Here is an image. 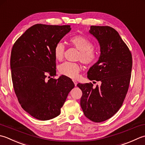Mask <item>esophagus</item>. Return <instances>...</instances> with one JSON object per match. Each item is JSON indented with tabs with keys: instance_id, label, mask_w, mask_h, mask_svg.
Returning <instances> with one entry per match:
<instances>
[{
	"instance_id": "1",
	"label": "esophagus",
	"mask_w": 145,
	"mask_h": 145,
	"mask_svg": "<svg viewBox=\"0 0 145 145\" xmlns=\"http://www.w3.org/2000/svg\"><path fill=\"white\" fill-rule=\"evenodd\" d=\"M72 81H73L74 84V85H75V86H76L77 83H78V82H77V81H76V80H72Z\"/></svg>"
}]
</instances>
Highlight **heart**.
<instances>
[{
  "instance_id": "heart-1",
  "label": "heart",
  "mask_w": 145,
  "mask_h": 145,
  "mask_svg": "<svg viewBox=\"0 0 145 145\" xmlns=\"http://www.w3.org/2000/svg\"><path fill=\"white\" fill-rule=\"evenodd\" d=\"M69 42L79 51L78 59L86 65L95 64L99 58V52L96 48L93 47L91 41L82 35H75L69 39ZM64 46L59 42L54 49V55L56 60L61 61L63 59ZM59 72L62 75L71 79L78 77L81 71V66L78 63L65 62L59 66Z\"/></svg>"
}]
</instances>
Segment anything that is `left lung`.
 <instances>
[{"label":"left lung","instance_id":"8db88e82","mask_svg":"<svg viewBox=\"0 0 145 145\" xmlns=\"http://www.w3.org/2000/svg\"><path fill=\"white\" fill-rule=\"evenodd\" d=\"M89 33L98 41L101 54L90 67L88 78L101 82L78 83L82 91L80 105L85 116L93 122L110 119L121 107L131 79L132 56L118 32L110 26L91 25Z\"/></svg>","mask_w":145,"mask_h":145}]
</instances>
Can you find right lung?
<instances>
[{"instance_id": "add662e5", "label": "right lung", "mask_w": 145, "mask_h": 145, "mask_svg": "<svg viewBox=\"0 0 145 145\" xmlns=\"http://www.w3.org/2000/svg\"><path fill=\"white\" fill-rule=\"evenodd\" d=\"M70 25L37 24L14 43L10 69L13 87L22 108L37 120L59 116L69 93L74 87L69 78L56 75L54 49L71 31ZM50 78V76H49Z\"/></svg>"}]
</instances>
